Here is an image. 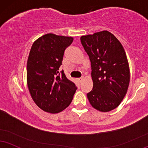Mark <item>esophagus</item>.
Here are the masks:
<instances>
[{"mask_svg":"<svg viewBox=\"0 0 148 148\" xmlns=\"http://www.w3.org/2000/svg\"><path fill=\"white\" fill-rule=\"evenodd\" d=\"M83 79L84 78L83 77H81V78H78L77 79V80H78V82H80L81 83L82 82V80H83Z\"/></svg>","mask_w":148,"mask_h":148,"instance_id":"esophagus-1","label":"esophagus"}]
</instances>
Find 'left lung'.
I'll use <instances>...</instances> for the list:
<instances>
[{"mask_svg":"<svg viewBox=\"0 0 148 148\" xmlns=\"http://www.w3.org/2000/svg\"><path fill=\"white\" fill-rule=\"evenodd\" d=\"M91 63L93 87L87 97L101 112L114 110L121 103L130 83V69L123 46L108 31L80 38Z\"/></svg>","mask_w":148,"mask_h":148,"instance_id":"left-lung-1","label":"left lung"}]
</instances>
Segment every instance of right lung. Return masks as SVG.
<instances>
[{
  "label": "right lung",
  "mask_w": 148,
  "mask_h": 148,
  "mask_svg": "<svg viewBox=\"0 0 148 148\" xmlns=\"http://www.w3.org/2000/svg\"><path fill=\"white\" fill-rule=\"evenodd\" d=\"M73 38L45 34L34 42L27 65V80L33 100L40 108L58 113L70 105L77 87L59 69Z\"/></svg>",
  "instance_id": "1"
}]
</instances>
